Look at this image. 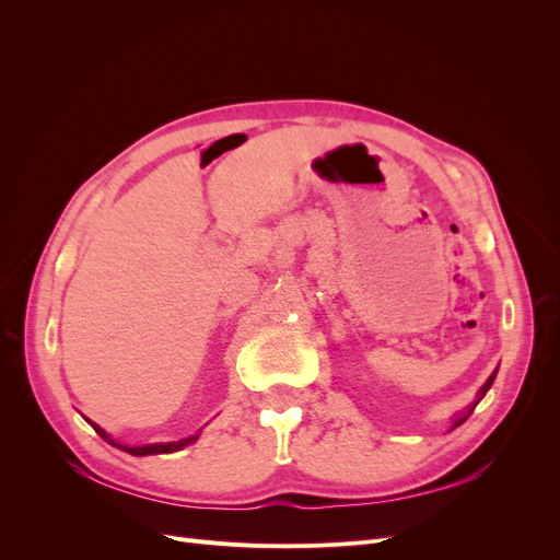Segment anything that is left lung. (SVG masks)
<instances>
[{
  "instance_id": "obj_1",
  "label": "left lung",
  "mask_w": 560,
  "mask_h": 560,
  "mask_svg": "<svg viewBox=\"0 0 560 560\" xmlns=\"http://www.w3.org/2000/svg\"><path fill=\"white\" fill-rule=\"evenodd\" d=\"M495 376H498V369H495V371H493V374H490V376H488V381H486V383L481 385V389H479V395H477V399H474V401H471V404L467 406V409H465L463 413H457V416L453 418V422H451V430H455L457 425H463V422H465V420H467V418L471 416V411H474V409H477V404H479V401L483 399V395L488 393V389H490V385H493Z\"/></svg>"
}]
</instances>
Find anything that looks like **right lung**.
<instances>
[{"instance_id": "1", "label": "right lung", "mask_w": 560, "mask_h": 560, "mask_svg": "<svg viewBox=\"0 0 560 560\" xmlns=\"http://www.w3.org/2000/svg\"><path fill=\"white\" fill-rule=\"evenodd\" d=\"M86 418V416H83ZM89 420V418H86ZM89 425H93V430L105 439V442H109L112 446H116V448H121V451H126V453H130V455H159V453H175V451H182L184 446H189V444H194L196 439L200 436V432H196V434H191V436H186V439H179V442H165V444H144V446H126V444H121V442H116V439H112L103 428L100 425H95V422H91L89 420Z\"/></svg>"}]
</instances>
